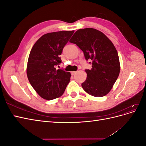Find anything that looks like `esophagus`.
<instances>
[{"mask_svg": "<svg viewBox=\"0 0 146 146\" xmlns=\"http://www.w3.org/2000/svg\"><path fill=\"white\" fill-rule=\"evenodd\" d=\"M76 73H77L76 71H72V72H71V74L72 75V76H74V75H75Z\"/></svg>", "mask_w": 146, "mask_h": 146, "instance_id": "obj_1", "label": "esophagus"}]
</instances>
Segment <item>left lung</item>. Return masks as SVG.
Here are the masks:
<instances>
[{
    "label": "left lung",
    "instance_id": "1",
    "mask_svg": "<svg viewBox=\"0 0 146 146\" xmlns=\"http://www.w3.org/2000/svg\"><path fill=\"white\" fill-rule=\"evenodd\" d=\"M91 60L92 68L86 69V80L82 83L88 94L100 98L111 91L120 72V62L116 47L100 31L92 28L79 29L69 41Z\"/></svg>",
    "mask_w": 146,
    "mask_h": 146
}]
</instances>
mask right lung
<instances>
[{"label": "right lung", "instance_id": "right-lung-1", "mask_svg": "<svg viewBox=\"0 0 146 146\" xmlns=\"http://www.w3.org/2000/svg\"><path fill=\"white\" fill-rule=\"evenodd\" d=\"M74 32L60 31L48 33L35 43L29 56L27 75L38 95L50 100L63 95L70 81L69 72L56 69L61 63L60 55Z\"/></svg>", "mask_w": 146, "mask_h": 146}]
</instances>
